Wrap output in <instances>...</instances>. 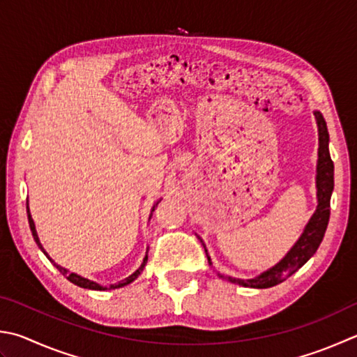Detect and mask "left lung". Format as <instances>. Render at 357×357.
<instances>
[{"instance_id":"1","label":"left lung","mask_w":357,"mask_h":357,"mask_svg":"<svg viewBox=\"0 0 357 357\" xmlns=\"http://www.w3.org/2000/svg\"><path fill=\"white\" fill-rule=\"evenodd\" d=\"M315 119L319 124V165H317V197L319 206L315 210L314 216L309 220L303 234L297 241L291 252L281 259L277 266L272 267L271 271L261 273L259 277L252 280H239L233 277H227L230 283L255 287V289H267L277 286L287 280L294 272L305 264V262L317 252L321 239L325 236L328 220H329V202H331V194L334 188V165L331 155H329L328 143L329 135L326 129V123L320 112H315ZM206 252V250H205ZM210 262V258H208Z\"/></svg>"}]
</instances>
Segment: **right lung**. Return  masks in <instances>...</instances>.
Returning a JSON list of instances; mask_svg holds the SVG:
<instances>
[{
  "mask_svg": "<svg viewBox=\"0 0 357 357\" xmlns=\"http://www.w3.org/2000/svg\"><path fill=\"white\" fill-rule=\"evenodd\" d=\"M158 204V202H157ZM28 219H29V227H31V231H32V236H33V239H36V242L38 244V247L42 248L43 250V247H42V244H40V241H38V236H37V231H36V225H33V220H32V218H31V213H29V208H28ZM43 253L46 255V257H48V253H46L45 250H43ZM50 258V257H48ZM50 261L51 262H54L51 258H50ZM146 262H147V255L144 257V261H143V264H141V267L138 268V271L135 272V273H132L129 278H126L124 281H121V283H118V284H112L110 286V289H118V287H123V286H126V284H129V283H132L133 280H135L138 275L143 272V268H144V266H146ZM54 266H56L57 268H59V272L63 275V277H66V280H70L73 284H76V286H79V287H84V289H91V291H105V286H100V284H98V283H95V281H90V280H86V278H82V277H79V275H76V273H71V272H68L66 271V268H63V267H60V266H57L56 262H54Z\"/></svg>",
  "mask_w": 357,
  "mask_h": 357,
  "instance_id": "add662e5",
  "label": "right lung"
}]
</instances>
